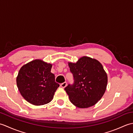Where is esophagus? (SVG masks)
I'll return each mask as SVG.
<instances>
[{"label": "esophagus", "instance_id": "1", "mask_svg": "<svg viewBox=\"0 0 133 133\" xmlns=\"http://www.w3.org/2000/svg\"><path fill=\"white\" fill-rule=\"evenodd\" d=\"M66 86H67V82H64L61 83V86L62 87V88H64V87Z\"/></svg>", "mask_w": 133, "mask_h": 133}]
</instances>
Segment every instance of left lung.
I'll list each match as a JSON object with an SVG mask.
<instances>
[{"mask_svg": "<svg viewBox=\"0 0 133 133\" xmlns=\"http://www.w3.org/2000/svg\"><path fill=\"white\" fill-rule=\"evenodd\" d=\"M69 66L74 80L64 88L70 101L79 108L94 106L106 89L107 76L102 65L95 59L83 56Z\"/></svg>", "mask_w": 133, "mask_h": 133, "instance_id": "8db88e82", "label": "left lung"}]
</instances>
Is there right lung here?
I'll return each instance as SVG.
<instances>
[{
    "label": "right lung",
    "instance_id": "right-lung-1",
    "mask_svg": "<svg viewBox=\"0 0 133 133\" xmlns=\"http://www.w3.org/2000/svg\"><path fill=\"white\" fill-rule=\"evenodd\" d=\"M52 64L36 59L22 66L16 84L22 97L34 105L40 106L52 101L59 84L51 72Z\"/></svg>",
    "mask_w": 133,
    "mask_h": 133
}]
</instances>
